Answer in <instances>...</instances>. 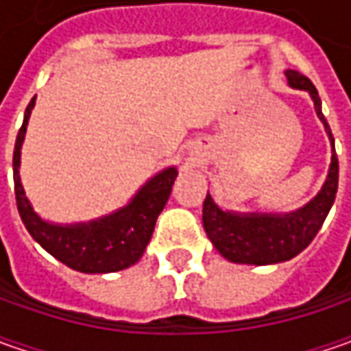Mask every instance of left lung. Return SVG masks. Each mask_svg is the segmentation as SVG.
I'll list each match as a JSON object with an SVG mask.
<instances>
[{
  "instance_id": "8db88e82",
  "label": "left lung",
  "mask_w": 351,
  "mask_h": 351,
  "mask_svg": "<svg viewBox=\"0 0 351 351\" xmlns=\"http://www.w3.org/2000/svg\"><path fill=\"white\" fill-rule=\"evenodd\" d=\"M293 88L306 89L315 101L318 119L324 123L332 142L330 171L324 187L308 205L289 215H234L223 210L207 193L203 201V226L213 246L228 262L267 265L285 262L303 252L317 236L324 223L338 191V158L334 150V136L320 109V97L313 82L297 70L285 72Z\"/></svg>"
}]
</instances>
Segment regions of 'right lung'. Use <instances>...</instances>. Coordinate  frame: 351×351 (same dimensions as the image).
<instances>
[{
	"mask_svg": "<svg viewBox=\"0 0 351 351\" xmlns=\"http://www.w3.org/2000/svg\"><path fill=\"white\" fill-rule=\"evenodd\" d=\"M33 107L34 97L27 105L23 127L19 128L13 150V183L17 210L29 234L56 260L84 274H109L138 262L152 238L156 219L166 207L171 185L178 178V169L168 168L158 173L142 187L125 209L117 210L115 215L74 226L45 223L25 197L19 180L21 144L25 141L27 123Z\"/></svg>",
	"mask_w": 351,
	"mask_h": 351,
	"instance_id": "obj_1",
	"label": "right lung"
}]
</instances>
